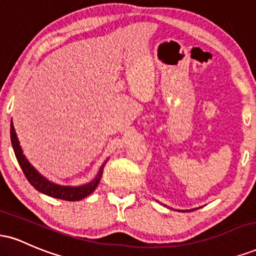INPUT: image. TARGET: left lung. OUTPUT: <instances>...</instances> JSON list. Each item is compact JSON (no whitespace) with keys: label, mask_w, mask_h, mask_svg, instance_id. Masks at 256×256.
<instances>
[{"label":"left lung","mask_w":256,"mask_h":256,"mask_svg":"<svg viewBox=\"0 0 256 256\" xmlns=\"http://www.w3.org/2000/svg\"><path fill=\"white\" fill-rule=\"evenodd\" d=\"M183 212H184V210H183Z\"/></svg>","instance_id":"left-lung-1"}]
</instances>
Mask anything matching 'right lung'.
Returning <instances> with one entry per match:
<instances>
[{
  "mask_svg": "<svg viewBox=\"0 0 256 256\" xmlns=\"http://www.w3.org/2000/svg\"><path fill=\"white\" fill-rule=\"evenodd\" d=\"M10 140L12 146H13L14 152H16L18 162H19L20 167H22L26 179H28L32 186L36 190H38L40 192H43L46 194V195L52 196V198H55L64 200V201H79V200L90 195L100 183V179L102 177V172H104V167L106 165V162L101 166L96 178L94 179L92 182H90V183L80 185V186H62V185H58L49 182L48 179H46L43 176H40V173L31 166V164L28 162V158H26L25 155L22 154V146L19 144L16 130H14L13 122H10Z\"/></svg>",
  "mask_w": 256,
  "mask_h": 256,
  "instance_id": "right-lung-1",
  "label": "right lung"
}]
</instances>
